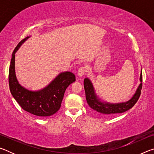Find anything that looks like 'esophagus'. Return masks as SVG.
<instances>
[{"mask_svg": "<svg viewBox=\"0 0 154 154\" xmlns=\"http://www.w3.org/2000/svg\"><path fill=\"white\" fill-rule=\"evenodd\" d=\"M85 72H86V67L85 66H81L79 69V70H78V72H77L78 76L82 77L85 74Z\"/></svg>", "mask_w": 154, "mask_h": 154, "instance_id": "1", "label": "esophagus"}]
</instances>
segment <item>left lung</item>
Segmentation results:
<instances>
[{"mask_svg":"<svg viewBox=\"0 0 154 154\" xmlns=\"http://www.w3.org/2000/svg\"><path fill=\"white\" fill-rule=\"evenodd\" d=\"M142 81L143 75L141 71L140 75V83L139 88H137L136 93L132 96V98L126 103L111 104L101 102L100 99H98L96 94L94 88L93 87L91 81L89 79H88V78H85L84 82H83V85H84L85 98H86L87 103L92 109L105 116H110L116 113H124V112L131 109L136 104L137 100H139L140 93H141L143 85V83H141Z\"/></svg>","mask_w":154,"mask_h":154,"instance_id":"8db88e82","label":"left lung"}]
</instances>
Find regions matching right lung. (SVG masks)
<instances>
[{
	"label": "right lung",
	"instance_id": "add662e5",
	"mask_svg": "<svg viewBox=\"0 0 154 154\" xmlns=\"http://www.w3.org/2000/svg\"><path fill=\"white\" fill-rule=\"evenodd\" d=\"M29 36L24 38L12 54L9 70V89L13 97L24 111L39 117H48L56 113L61 106L65 90L75 82V76L71 72H62L48 86L41 90L30 91L21 85L15 76V54Z\"/></svg>",
	"mask_w": 154,
	"mask_h": 154
}]
</instances>
